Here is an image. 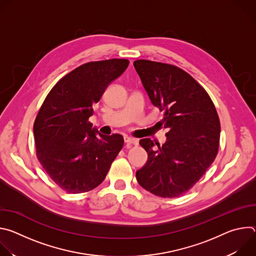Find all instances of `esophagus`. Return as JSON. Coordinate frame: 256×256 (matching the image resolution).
<instances>
[{
	"mask_svg": "<svg viewBox=\"0 0 256 256\" xmlns=\"http://www.w3.org/2000/svg\"><path fill=\"white\" fill-rule=\"evenodd\" d=\"M124 142L130 146V144H138V140L132 138H130V136H124Z\"/></svg>",
	"mask_w": 256,
	"mask_h": 256,
	"instance_id": "obj_1",
	"label": "esophagus"
}]
</instances>
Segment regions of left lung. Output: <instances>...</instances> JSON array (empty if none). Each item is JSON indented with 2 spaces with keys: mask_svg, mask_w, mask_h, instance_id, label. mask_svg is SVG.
<instances>
[{
  "mask_svg": "<svg viewBox=\"0 0 256 256\" xmlns=\"http://www.w3.org/2000/svg\"><path fill=\"white\" fill-rule=\"evenodd\" d=\"M134 66L152 104L164 112L159 122L168 128L162 147L149 138L140 140L148 160L136 172V180L155 196H179L214 162L220 120L206 90L184 70L147 60H134Z\"/></svg>",
  "mask_w": 256,
  "mask_h": 256,
  "instance_id": "8db88e82",
  "label": "left lung"
}]
</instances>
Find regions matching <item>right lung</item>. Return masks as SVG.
Returning <instances> with one entry per match:
<instances>
[{
	"label": "right lung",
	"mask_w": 256,
	"mask_h": 256,
	"mask_svg": "<svg viewBox=\"0 0 256 256\" xmlns=\"http://www.w3.org/2000/svg\"><path fill=\"white\" fill-rule=\"evenodd\" d=\"M128 64L112 58L78 66L54 86L36 116V155L50 178L70 194L98 186L122 148V134H102L88 120L93 105Z\"/></svg>",
	"instance_id": "add662e5"
}]
</instances>
